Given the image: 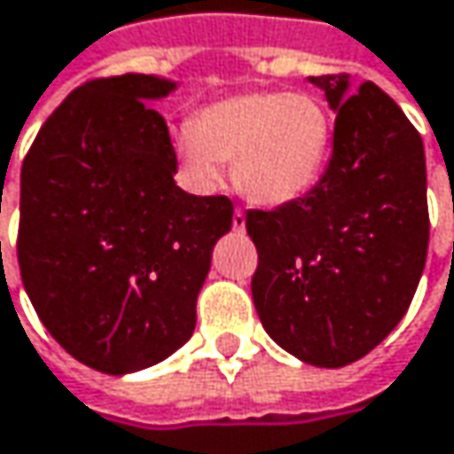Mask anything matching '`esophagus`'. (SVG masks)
<instances>
[{"instance_id": "esophagus-1", "label": "esophagus", "mask_w": 454, "mask_h": 454, "mask_svg": "<svg viewBox=\"0 0 454 454\" xmlns=\"http://www.w3.org/2000/svg\"><path fill=\"white\" fill-rule=\"evenodd\" d=\"M231 226H233V231H244L247 228V215H244V210H233V221H231Z\"/></svg>"}]
</instances>
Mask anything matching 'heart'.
<instances>
[{
    "mask_svg": "<svg viewBox=\"0 0 454 454\" xmlns=\"http://www.w3.org/2000/svg\"><path fill=\"white\" fill-rule=\"evenodd\" d=\"M333 119L309 93H247L202 108L176 135V153L200 189H215L233 160V184L254 205L304 197L325 174Z\"/></svg>",
    "mask_w": 454,
    "mask_h": 454,
    "instance_id": "b5f03b06",
    "label": "heart"
}]
</instances>
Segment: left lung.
<instances>
[{
  "label": "left lung",
  "instance_id": "obj_1",
  "mask_svg": "<svg viewBox=\"0 0 454 454\" xmlns=\"http://www.w3.org/2000/svg\"><path fill=\"white\" fill-rule=\"evenodd\" d=\"M335 108L333 155L309 192L247 210L257 247L252 299L268 335L296 358L338 369L403 319L429 249L424 143L374 82L309 77Z\"/></svg>",
  "mask_w": 454,
  "mask_h": 454
}]
</instances>
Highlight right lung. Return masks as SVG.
<instances>
[{
  "instance_id": "right-lung-1",
  "label": "right lung",
  "mask_w": 454,
  "mask_h": 454,
  "mask_svg": "<svg viewBox=\"0 0 454 454\" xmlns=\"http://www.w3.org/2000/svg\"><path fill=\"white\" fill-rule=\"evenodd\" d=\"M174 90L150 74L96 77L46 119L20 171L18 265L51 338L106 374L171 356L194 333L226 194L174 182L166 119L147 104Z\"/></svg>"
}]
</instances>
